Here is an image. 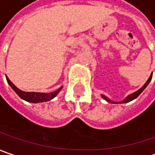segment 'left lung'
<instances>
[{"mask_svg":"<svg viewBox=\"0 0 155 155\" xmlns=\"http://www.w3.org/2000/svg\"><path fill=\"white\" fill-rule=\"evenodd\" d=\"M152 76H153V74H151V75H150V77L148 78V80L147 81V82L145 83L144 86H143V87H142L141 88H140V89H139L138 91H136V92H134V93H133V94H131L130 95H128V96L126 98L125 100H123L122 101H120L119 103H126V102H129V101H133L134 99H135V98L138 97L139 95L140 94V93H141L142 91L144 90L145 88L147 87V86L148 85V83L150 82V81H151V79H152ZM101 97L103 98V99H105V100H106L107 101H108V102H111V103H114L113 101H110V100H109L108 98L106 97L105 95H101ZM115 103H116V102H115Z\"/></svg>","mask_w":155,"mask_h":155,"instance_id":"1","label":"left lung"}]
</instances>
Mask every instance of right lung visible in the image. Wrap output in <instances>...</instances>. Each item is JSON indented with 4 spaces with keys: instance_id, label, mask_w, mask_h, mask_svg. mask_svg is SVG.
Returning a JSON list of instances; mask_svg holds the SVG:
<instances>
[{
    "instance_id": "1",
    "label": "right lung",
    "mask_w": 155,
    "mask_h": 155,
    "mask_svg": "<svg viewBox=\"0 0 155 155\" xmlns=\"http://www.w3.org/2000/svg\"><path fill=\"white\" fill-rule=\"evenodd\" d=\"M7 78L8 83L10 85L11 87L15 90V92L21 98V99H23V100H25V101H28V102H33V103L48 101L52 100L53 98L55 97L56 94L62 88V87H60L57 90L54 91L52 93H48V94H45V93H35V92H24V91L20 90L19 88H17L11 82L10 80L8 78Z\"/></svg>"
}]
</instances>
